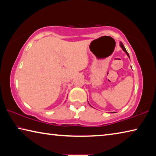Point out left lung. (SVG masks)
Instances as JSON below:
<instances>
[{
    "instance_id": "1",
    "label": "left lung",
    "mask_w": 156,
    "mask_h": 156,
    "mask_svg": "<svg viewBox=\"0 0 156 156\" xmlns=\"http://www.w3.org/2000/svg\"><path fill=\"white\" fill-rule=\"evenodd\" d=\"M120 47L121 48H122V49L124 51H125V53H126V56H127L129 58V59H130V57H129V53L126 51V49H125V46L123 45V44H122V42H120Z\"/></svg>"
}]
</instances>
